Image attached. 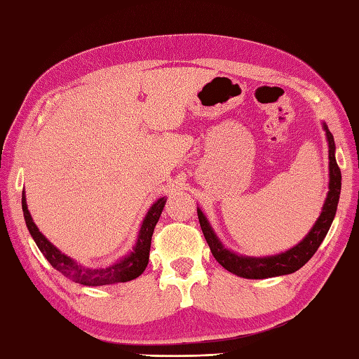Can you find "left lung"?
Returning a JSON list of instances; mask_svg holds the SVG:
<instances>
[{"label":"left lung","mask_w":359,"mask_h":359,"mask_svg":"<svg viewBox=\"0 0 359 359\" xmlns=\"http://www.w3.org/2000/svg\"><path fill=\"white\" fill-rule=\"evenodd\" d=\"M324 130L327 133L328 142V170H330V184H328V194L324 207H322L320 216L318 221L314 222L313 229L308 231V235L294 248L287 249L286 252L271 257H244L238 255L235 252L224 248V244L216 236L212 226H210L205 215L202 210L198 208V216L201 222L202 233L210 245L213 257L216 262L219 263L222 268H226L229 272L235 273L238 277L243 278H269V277H278L286 276V273H292L299 271L302 266L308 263L316 250L319 249L320 243L324 241L327 236L332 222L334 219L336 208H338L339 194H341V170L338 163H336L334 157V140L332 132L328 130L327 124L324 123Z\"/></svg>","instance_id":"1"}]
</instances>
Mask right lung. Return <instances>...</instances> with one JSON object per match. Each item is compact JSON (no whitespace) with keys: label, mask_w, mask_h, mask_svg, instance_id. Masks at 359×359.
Returning <instances> with one entry per match:
<instances>
[{"label":"right lung","mask_w":359,"mask_h":359,"mask_svg":"<svg viewBox=\"0 0 359 359\" xmlns=\"http://www.w3.org/2000/svg\"><path fill=\"white\" fill-rule=\"evenodd\" d=\"M165 202V198H160L152 203V207L149 208V212L146 213L142 222V227H140L138 240L128 257H124L119 259V262L107 266V268H90V266L77 263L76 259L62 254L53 243H49L46 238L41 235V231L32 221L29 210H27L25 191L21 194V207H23L26 227L29 230V233L34 238V241L37 244L41 254L45 255V258L51 263L53 268L57 269L62 276H65L67 278L73 280V282L86 286L124 283L142 276L143 271L146 269L147 262H149L152 233L160 219L161 212H163Z\"/></svg>","instance_id":"1"}]
</instances>
